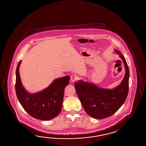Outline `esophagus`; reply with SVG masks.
Returning <instances> with one entry per match:
<instances>
[{"instance_id": "esophagus-1", "label": "esophagus", "mask_w": 146, "mask_h": 146, "mask_svg": "<svg viewBox=\"0 0 146 146\" xmlns=\"http://www.w3.org/2000/svg\"><path fill=\"white\" fill-rule=\"evenodd\" d=\"M78 76L77 75H72L71 76V78H70V80L72 82H75L78 79Z\"/></svg>"}]
</instances>
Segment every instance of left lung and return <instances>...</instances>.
<instances>
[{
	"mask_svg": "<svg viewBox=\"0 0 146 146\" xmlns=\"http://www.w3.org/2000/svg\"><path fill=\"white\" fill-rule=\"evenodd\" d=\"M114 50L119 54L125 67V75L118 86L109 89L82 80L75 84L77 94L85 111L94 118L102 119L112 115L123 104L128 94L129 68L121 53L117 49Z\"/></svg>",
	"mask_w": 146,
	"mask_h": 146,
	"instance_id": "obj_1",
	"label": "left lung"
}]
</instances>
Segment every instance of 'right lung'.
Instances as JSON below:
<instances>
[{
  "mask_svg": "<svg viewBox=\"0 0 146 146\" xmlns=\"http://www.w3.org/2000/svg\"><path fill=\"white\" fill-rule=\"evenodd\" d=\"M21 62L17 65L15 84L17 98L21 105L35 118L41 120L54 118L61 111L64 88L69 84L70 77L56 79L41 92L30 94L25 90L21 81L19 71Z\"/></svg>",
  "mask_w": 146,
  "mask_h": 146,
  "instance_id": "obj_1",
  "label": "right lung"
}]
</instances>
